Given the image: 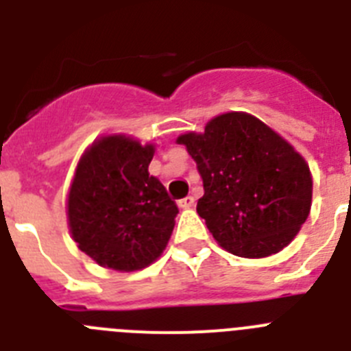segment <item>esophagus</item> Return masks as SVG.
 <instances>
[{
  "mask_svg": "<svg viewBox=\"0 0 351 351\" xmlns=\"http://www.w3.org/2000/svg\"><path fill=\"white\" fill-rule=\"evenodd\" d=\"M193 206H195V198L190 197V195L179 200V207H182V209H190V207H193Z\"/></svg>",
  "mask_w": 351,
  "mask_h": 351,
  "instance_id": "34e87169",
  "label": "esophagus"
}]
</instances>
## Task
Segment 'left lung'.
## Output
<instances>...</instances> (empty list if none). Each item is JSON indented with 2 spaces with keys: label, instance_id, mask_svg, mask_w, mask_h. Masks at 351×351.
Returning a JSON list of instances; mask_svg holds the SVG:
<instances>
[{
  "label": "left lung",
  "instance_id": "left-lung-1",
  "mask_svg": "<svg viewBox=\"0 0 351 351\" xmlns=\"http://www.w3.org/2000/svg\"><path fill=\"white\" fill-rule=\"evenodd\" d=\"M178 142L197 163L204 182L197 213L219 246L262 258L290 244L308 219L313 181L288 142L243 112L214 117L206 132Z\"/></svg>",
  "mask_w": 351,
  "mask_h": 351
}]
</instances>
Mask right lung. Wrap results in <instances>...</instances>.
<instances>
[{"label":"right lung","mask_w":351,"mask_h":351,"mask_svg":"<svg viewBox=\"0 0 351 351\" xmlns=\"http://www.w3.org/2000/svg\"><path fill=\"white\" fill-rule=\"evenodd\" d=\"M154 147L123 135L95 142L77 167L68 195L73 241L116 271L147 267L163 253L179 209L149 176Z\"/></svg>","instance_id":"1"}]
</instances>
